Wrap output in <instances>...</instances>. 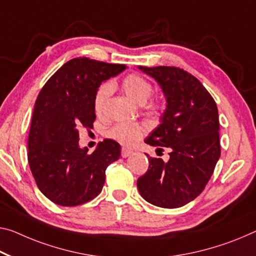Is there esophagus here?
Segmentation results:
<instances>
[{
  "instance_id": "esophagus-1",
  "label": "esophagus",
  "mask_w": 256,
  "mask_h": 256,
  "mask_svg": "<svg viewBox=\"0 0 256 256\" xmlns=\"http://www.w3.org/2000/svg\"><path fill=\"white\" fill-rule=\"evenodd\" d=\"M132 153V151H130V150H128V148H122V150H121V156H122V158H127V156H129Z\"/></svg>"
}]
</instances>
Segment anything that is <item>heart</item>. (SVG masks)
Instances as JSON below:
<instances>
[{"mask_svg": "<svg viewBox=\"0 0 256 256\" xmlns=\"http://www.w3.org/2000/svg\"><path fill=\"white\" fill-rule=\"evenodd\" d=\"M122 88L124 92L138 104L146 103L153 92L150 82L138 74H130L126 76L122 81ZM112 89L113 86L111 82H105L97 89L95 98H94V108L97 113L102 112L108 96L111 95ZM106 135L124 146H132L134 144L143 138L145 128L135 122H118L108 129Z\"/></svg>", "mask_w": 256, "mask_h": 256, "instance_id": "b5f03b06", "label": "heart"}]
</instances>
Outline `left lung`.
<instances>
[{
  "mask_svg": "<svg viewBox=\"0 0 256 256\" xmlns=\"http://www.w3.org/2000/svg\"><path fill=\"white\" fill-rule=\"evenodd\" d=\"M138 70L154 78L166 98L160 124L145 143L170 152L167 162L148 158L137 188L152 205L182 207L204 191L221 156L218 106L202 82L186 70L170 66Z\"/></svg>",
  "mask_w": 256,
  "mask_h": 256,
  "instance_id": "1",
  "label": "left lung"
}]
</instances>
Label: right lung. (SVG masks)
<instances>
[{
	"label": "right lung",
	"instance_id": "obj_1",
	"mask_svg": "<svg viewBox=\"0 0 256 256\" xmlns=\"http://www.w3.org/2000/svg\"><path fill=\"white\" fill-rule=\"evenodd\" d=\"M124 65L78 57L65 62L43 86L35 102L28 135V164L38 188L60 206L82 205L100 194L105 170L120 158L113 140L92 154L78 145V129L92 128L94 98L102 82Z\"/></svg>",
	"mask_w": 256,
	"mask_h": 256
}]
</instances>
